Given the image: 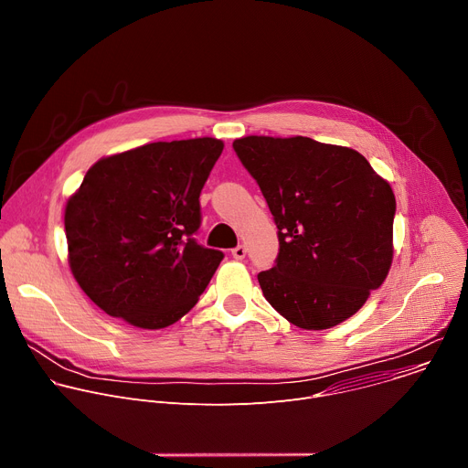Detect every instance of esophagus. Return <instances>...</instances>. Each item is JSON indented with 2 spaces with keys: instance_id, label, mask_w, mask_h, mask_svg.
<instances>
[{
  "instance_id": "esophagus-1",
  "label": "esophagus",
  "mask_w": 468,
  "mask_h": 468,
  "mask_svg": "<svg viewBox=\"0 0 468 468\" xmlns=\"http://www.w3.org/2000/svg\"><path fill=\"white\" fill-rule=\"evenodd\" d=\"M231 255L235 257V259H244L246 257V246L244 244H239V246H235L233 250H231Z\"/></svg>"
}]
</instances>
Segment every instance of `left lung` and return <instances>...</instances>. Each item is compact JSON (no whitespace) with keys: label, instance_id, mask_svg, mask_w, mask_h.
Segmentation results:
<instances>
[{"label":"left lung","instance_id":"8db88e82","mask_svg":"<svg viewBox=\"0 0 468 468\" xmlns=\"http://www.w3.org/2000/svg\"><path fill=\"white\" fill-rule=\"evenodd\" d=\"M233 150L278 228L274 266L257 274L266 302L303 329L356 314L392 262L390 185L356 150L307 137H244Z\"/></svg>","mask_w":468,"mask_h":468}]
</instances>
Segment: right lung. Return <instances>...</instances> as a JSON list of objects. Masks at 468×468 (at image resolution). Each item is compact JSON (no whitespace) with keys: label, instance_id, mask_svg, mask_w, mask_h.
<instances>
[{"label":"right lung","instance_id":"1","mask_svg":"<svg viewBox=\"0 0 468 468\" xmlns=\"http://www.w3.org/2000/svg\"><path fill=\"white\" fill-rule=\"evenodd\" d=\"M222 150L209 137L152 143L87 172L64 229L74 278L107 314L161 329L196 305L224 259L194 237L199 194Z\"/></svg>","mask_w":468,"mask_h":468}]
</instances>
